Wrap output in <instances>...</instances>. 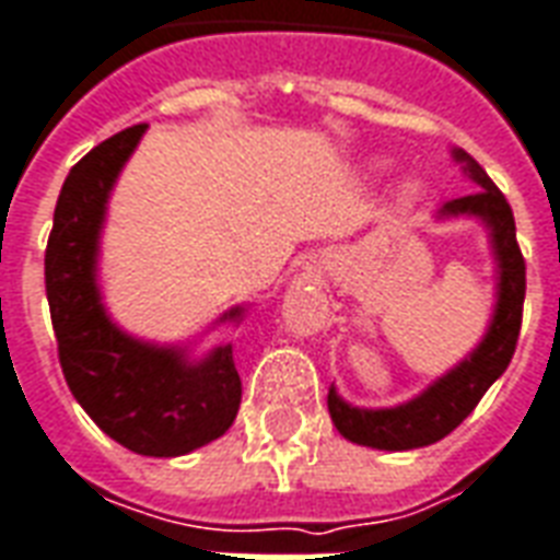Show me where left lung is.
I'll use <instances>...</instances> for the list:
<instances>
[{
    "instance_id": "1",
    "label": "left lung",
    "mask_w": 560,
    "mask_h": 560,
    "mask_svg": "<svg viewBox=\"0 0 560 560\" xmlns=\"http://www.w3.org/2000/svg\"><path fill=\"white\" fill-rule=\"evenodd\" d=\"M459 163H466V172L480 186L478 192L463 198H451L439 205V217H478L492 231V248L499 260V305L492 314V326L487 338L480 341L475 353L459 362L451 374L433 383L395 409H359L343 404L335 388H329V416L343 439L355 445L380 451H409L433 445L445 439L454 428H459L478 400L487 395L513 359L520 326H523V302H525V258L516 243V222L508 198L490 180V175L471 160L466 151H454Z\"/></svg>"
}]
</instances>
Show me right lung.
<instances>
[{"label": "right lung", "mask_w": 560, "mask_h": 560, "mask_svg": "<svg viewBox=\"0 0 560 560\" xmlns=\"http://www.w3.org/2000/svg\"><path fill=\"white\" fill-rule=\"evenodd\" d=\"M144 127L115 132L70 168L56 201L44 279L61 374L80 407L124 448L180 457L234 424L243 385L231 343L192 364L175 347L124 335L103 312L94 269L106 198ZM225 317H240V308Z\"/></svg>", "instance_id": "right-lung-1"}]
</instances>
